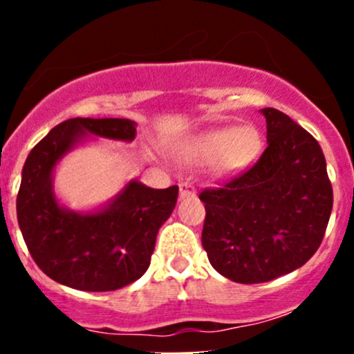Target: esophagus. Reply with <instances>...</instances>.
Segmentation results:
<instances>
[{
	"mask_svg": "<svg viewBox=\"0 0 354 354\" xmlns=\"http://www.w3.org/2000/svg\"><path fill=\"white\" fill-rule=\"evenodd\" d=\"M197 195V190H195L194 185L190 183H181L180 185V200H185V198H192Z\"/></svg>",
	"mask_w": 354,
	"mask_h": 354,
	"instance_id": "obj_1",
	"label": "esophagus"
}]
</instances>
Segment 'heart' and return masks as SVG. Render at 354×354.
Segmentation results:
<instances>
[{"mask_svg":"<svg viewBox=\"0 0 354 354\" xmlns=\"http://www.w3.org/2000/svg\"><path fill=\"white\" fill-rule=\"evenodd\" d=\"M263 138L255 127H224L207 130L185 145V157L198 166L216 164L221 176L248 169L262 154Z\"/></svg>","mask_w":354,"mask_h":354,"instance_id":"obj_1","label":"heart"}]
</instances>
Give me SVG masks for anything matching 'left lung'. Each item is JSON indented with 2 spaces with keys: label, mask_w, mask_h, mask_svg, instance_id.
Masks as SVG:
<instances>
[{
  "label": "left lung",
  "mask_w": 354,
  "mask_h": 354,
  "mask_svg": "<svg viewBox=\"0 0 354 354\" xmlns=\"http://www.w3.org/2000/svg\"><path fill=\"white\" fill-rule=\"evenodd\" d=\"M260 113L267 123L260 159L200 194L209 262L241 284L267 283L305 266L322 243L334 202L319 142L281 111Z\"/></svg>",
  "instance_id": "left-lung-1"
}]
</instances>
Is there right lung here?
<instances>
[{
	"label": "right lung",
	"instance_id": "right-lung-1",
	"mask_svg": "<svg viewBox=\"0 0 354 354\" xmlns=\"http://www.w3.org/2000/svg\"><path fill=\"white\" fill-rule=\"evenodd\" d=\"M137 123L123 118H71L30 151L22 169L17 217L39 269L80 291H114L140 279L151 266L159 227L169 219L178 187L154 190L137 180L101 209L77 212L55 195L59 160L87 137L131 142Z\"/></svg>",
	"mask_w": 354,
	"mask_h": 354
}]
</instances>
